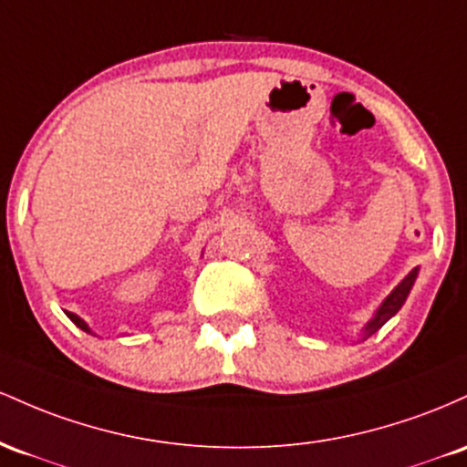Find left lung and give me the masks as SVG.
Returning <instances> with one entry per match:
<instances>
[{"mask_svg": "<svg viewBox=\"0 0 467 467\" xmlns=\"http://www.w3.org/2000/svg\"><path fill=\"white\" fill-rule=\"evenodd\" d=\"M415 277H417V269H412L410 274L403 277L401 285L397 286V289L392 291L389 297H386L384 304H381V306H379V311H377V316L370 319L368 324H366V328H364L366 337H368V335H373L375 331H379V328L384 327V324L389 322V319L395 316L397 311H400L401 304L406 302L408 293H410V289H412V285H415Z\"/></svg>", "mask_w": 467, "mask_h": 467, "instance_id": "1", "label": "left lung"}]
</instances>
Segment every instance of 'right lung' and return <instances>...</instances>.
<instances>
[{
    "mask_svg": "<svg viewBox=\"0 0 467 467\" xmlns=\"http://www.w3.org/2000/svg\"><path fill=\"white\" fill-rule=\"evenodd\" d=\"M66 316H67V317H70V319H72V322H75V324H77V327H78V328H81V331L90 333V328H88V324H86V322H83V319H81V317H77V316H75V313H67V311H66Z\"/></svg>",
    "mask_w": 467,
    "mask_h": 467,
    "instance_id": "1",
    "label": "right lung"
}]
</instances>
